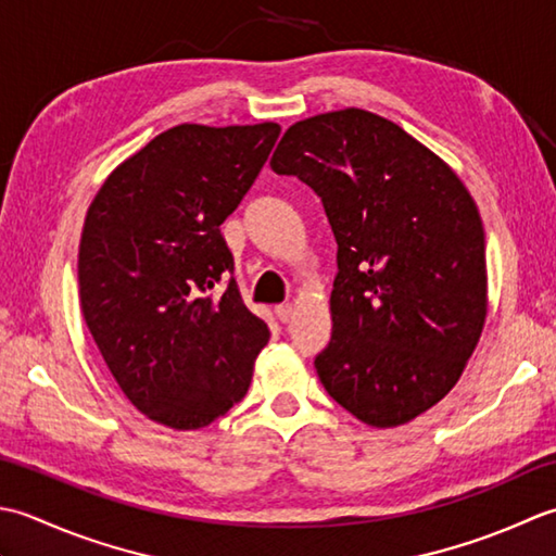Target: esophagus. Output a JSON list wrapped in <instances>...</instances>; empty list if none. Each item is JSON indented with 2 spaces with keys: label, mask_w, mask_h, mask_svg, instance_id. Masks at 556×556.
Returning <instances> with one entry per match:
<instances>
[{
  "label": "esophagus",
  "mask_w": 556,
  "mask_h": 556,
  "mask_svg": "<svg viewBox=\"0 0 556 556\" xmlns=\"http://www.w3.org/2000/svg\"><path fill=\"white\" fill-rule=\"evenodd\" d=\"M276 316H278V319H280L282 324H288V321L292 319V316H294V307H292V304H278V307H276Z\"/></svg>",
  "instance_id": "1"
}]
</instances>
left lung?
Masks as SVG:
<instances>
[{
  "mask_svg": "<svg viewBox=\"0 0 556 556\" xmlns=\"http://www.w3.org/2000/svg\"><path fill=\"white\" fill-rule=\"evenodd\" d=\"M321 197L338 242L331 343L314 367L369 427H399L456 387L486 319L480 211L399 124L345 108L294 122L270 157Z\"/></svg>",
  "mask_w": 556,
  "mask_h": 556,
  "instance_id": "obj_1",
  "label": "left lung"
}]
</instances>
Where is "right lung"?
Listing matches in <instances>:
<instances>
[{
  "label": "right lung",
  "mask_w": 556,
  "mask_h": 556,
  "mask_svg": "<svg viewBox=\"0 0 556 556\" xmlns=\"http://www.w3.org/2000/svg\"><path fill=\"white\" fill-rule=\"evenodd\" d=\"M278 134L276 122L177 124L90 201L78 244L84 319L122 393L157 425L206 427L252 383L270 333L227 279L235 258L220 225Z\"/></svg>",
  "instance_id": "1"
}]
</instances>
